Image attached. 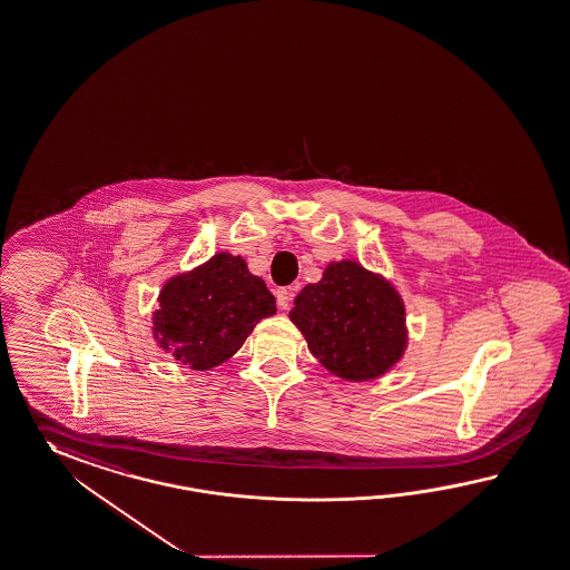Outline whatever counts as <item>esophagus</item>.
<instances>
[{
  "label": "esophagus",
  "mask_w": 570,
  "mask_h": 570,
  "mask_svg": "<svg viewBox=\"0 0 570 570\" xmlns=\"http://www.w3.org/2000/svg\"><path fill=\"white\" fill-rule=\"evenodd\" d=\"M276 298H278V306L282 311H286L291 306L292 298H294V291L292 288H279L276 292Z\"/></svg>",
  "instance_id": "1"
}]
</instances>
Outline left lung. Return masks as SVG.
<instances>
[{"label":"left lung","instance_id":"left-lung-1","mask_svg":"<svg viewBox=\"0 0 570 570\" xmlns=\"http://www.w3.org/2000/svg\"><path fill=\"white\" fill-rule=\"evenodd\" d=\"M291 321L332 375L356 383L385 375L407 346L402 296L352 259L327 265L317 284H306Z\"/></svg>","mask_w":570,"mask_h":570}]
</instances>
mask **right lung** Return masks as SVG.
<instances>
[{
  "label": "right lung",
  "mask_w": 570,
  "mask_h": 570,
  "mask_svg": "<svg viewBox=\"0 0 570 570\" xmlns=\"http://www.w3.org/2000/svg\"><path fill=\"white\" fill-rule=\"evenodd\" d=\"M276 315V298L243 257L216 253L206 264L173 276L153 315L158 346L194 371H209L245 344L253 327Z\"/></svg>",
  "instance_id": "1"
}]
</instances>
